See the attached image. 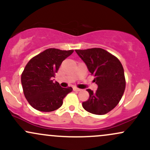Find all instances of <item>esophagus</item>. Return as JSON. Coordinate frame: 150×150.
<instances>
[{
    "instance_id": "obj_1",
    "label": "esophagus",
    "mask_w": 150,
    "mask_h": 150,
    "mask_svg": "<svg viewBox=\"0 0 150 150\" xmlns=\"http://www.w3.org/2000/svg\"><path fill=\"white\" fill-rule=\"evenodd\" d=\"M73 90L74 91H76V92H80V91L82 90V89H79V88H77V87H74Z\"/></svg>"
}]
</instances>
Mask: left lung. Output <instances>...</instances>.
I'll return each mask as SVG.
<instances>
[{
    "label": "left lung",
    "instance_id": "left-lung-1",
    "mask_svg": "<svg viewBox=\"0 0 150 150\" xmlns=\"http://www.w3.org/2000/svg\"><path fill=\"white\" fill-rule=\"evenodd\" d=\"M75 51L89 73L94 75V82L98 86L95 92L87 89L89 98L82 103V106L93 114H106L116 107L124 93L125 80L123 65L116 57L100 48Z\"/></svg>",
    "mask_w": 150,
    "mask_h": 150
}]
</instances>
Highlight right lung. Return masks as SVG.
<instances>
[{
	"mask_svg": "<svg viewBox=\"0 0 150 150\" xmlns=\"http://www.w3.org/2000/svg\"><path fill=\"white\" fill-rule=\"evenodd\" d=\"M73 50L62 51L49 49L28 62L21 76L24 94L32 107L43 112L59 108L72 87L63 88L54 82L55 75L62 62L73 53Z\"/></svg>",
	"mask_w": 150,
	"mask_h": 150,
	"instance_id": "1",
	"label": "right lung"
}]
</instances>
